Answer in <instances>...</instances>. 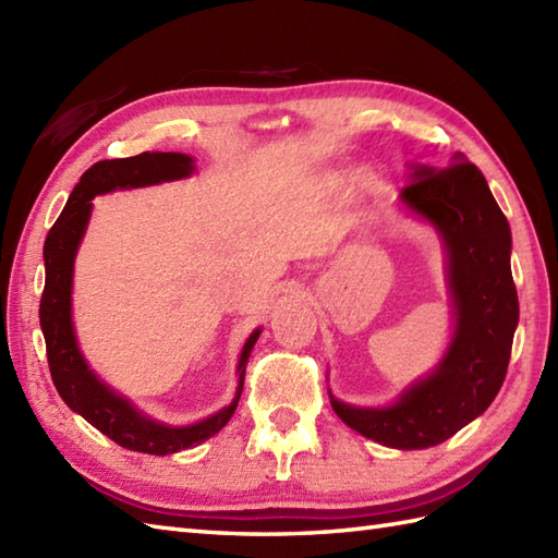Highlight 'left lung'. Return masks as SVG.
I'll return each mask as SVG.
<instances>
[{
  "instance_id": "8db88e82",
  "label": "left lung",
  "mask_w": 558,
  "mask_h": 558,
  "mask_svg": "<svg viewBox=\"0 0 558 558\" xmlns=\"http://www.w3.org/2000/svg\"><path fill=\"white\" fill-rule=\"evenodd\" d=\"M436 225L448 252L456 333L438 369L410 386L396 405L352 408L330 396L350 429L388 448L444 444L492 405L504 386L518 326L511 276V228L477 165L453 156L446 168H414L400 192Z\"/></svg>"
}]
</instances>
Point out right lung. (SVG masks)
<instances>
[{
  "instance_id": "obj_1",
  "label": "right lung",
  "mask_w": 558,
  "mask_h": 558,
  "mask_svg": "<svg viewBox=\"0 0 558 558\" xmlns=\"http://www.w3.org/2000/svg\"><path fill=\"white\" fill-rule=\"evenodd\" d=\"M192 172L194 160L184 156V153H141V156L134 158L96 162L83 172L81 182L74 186V192H71L66 201L62 216L57 218L52 230L47 232L43 248L45 290L40 300V328L57 393L62 396L71 410L78 412L83 420L112 438L114 444L150 456H168L204 444L206 438L218 434L230 422L242 396L246 362L260 328L248 336L242 350L240 366H236L240 386H236V396L230 405L196 424L168 426L144 417L124 398L112 393L108 386L98 381V376L88 369L76 345L74 324H71V278H74V256L81 236L86 232L93 198L98 194H108L112 189L182 180V177H189Z\"/></svg>"
}]
</instances>
